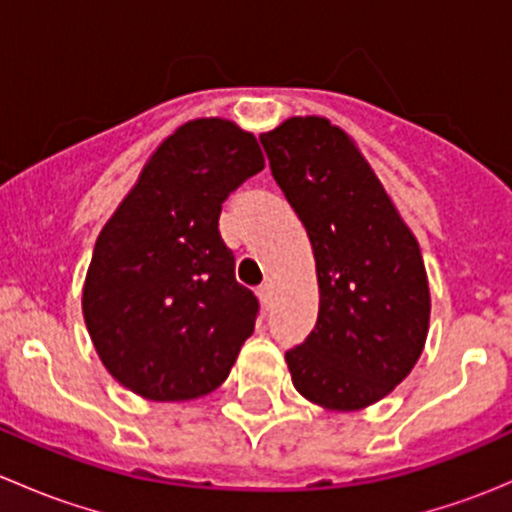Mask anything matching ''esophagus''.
Masks as SVG:
<instances>
[{
	"label": "esophagus",
	"instance_id": "obj_1",
	"mask_svg": "<svg viewBox=\"0 0 512 512\" xmlns=\"http://www.w3.org/2000/svg\"><path fill=\"white\" fill-rule=\"evenodd\" d=\"M257 297H260V302L265 304V307H270V302H272V285H270V282H262V285L257 287Z\"/></svg>",
	"mask_w": 512,
	"mask_h": 512
}]
</instances>
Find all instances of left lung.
I'll return each mask as SVG.
<instances>
[{
  "mask_svg": "<svg viewBox=\"0 0 512 512\" xmlns=\"http://www.w3.org/2000/svg\"><path fill=\"white\" fill-rule=\"evenodd\" d=\"M260 141L317 262L319 317L285 354L292 384L322 409H366L411 374L426 344L421 247L359 146L327 118L292 116Z\"/></svg>",
  "mask_w": 512,
  "mask_h": 512,
  "instance_id": "obj_1",
  "label": "left lung"
}]
</instances>
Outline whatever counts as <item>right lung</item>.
Wrapping results in <instances>:
<instances>
[{
    "mask_svg": "<svg viewBox=\"0 0 512 512\" xmlns=\"http://www.w3.org/2000/svg\"><path fill=\"white\" fill-rule=\"evenodd\" d=\"M265 168L227 118L175 128L108 218L84 282V322L108 374L151 401H190L230 374L257 297L220 237L227 195Z\"/></svg>",
    "mask_w": 512,
    "mask_h": 512,
    "instance_id": "1",
    "label": "right lung"
}]
</instances>
